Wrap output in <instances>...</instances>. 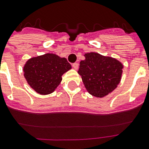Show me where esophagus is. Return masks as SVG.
Returning a JSON list of instances; mask_svg holds the SVG:
<instances>
[{
	"label": "esophagus",
	"instance_id": "34e87169",
	"mask_svg": "<svg viewBox=\"0 0 149 149\" xmlns=\"http://www.w3.org/2000/svg\"><path fill=\"white\" fill-rule=\"evenodd\" d=\"M72 67H73V68H74L75 70H77V68H78V63H73V64H72Z\"/></svg>",
	"mask_w": 149,
	"mask_h": 149
}]
</instances>
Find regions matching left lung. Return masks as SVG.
I'll list each match as a JSON object with an SVG mask.
<instances>
[{
	"mask_svg": "<svg viewBox=\"0 0 149 149\" xmlns=\"http://www.w3.org/2000/svg\"><path fill=\"white\" fill-rule=\"evenodd\" d=\"M84 56L77 72L88 93L102 98L113 92L120 83L123 65L116 59L95 52Z\"/></svg>",
	"mask_w": 149,
	"mask_h": 149,
	"instance_id": "left-lung-1",
	"label": "left lung"
}]
</instances>
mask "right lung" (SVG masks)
<instances>
[{"label":"right lung","instance_id":"obj_1","mask_svg":"<svg viewBox=\"0 0 149 149\" xmlns=\"http://www.w3.org/2000/svg\"><path fill=\"white\" fill-rule=\"evenodd\" d=\"M71 68L65 58L46 54L27 60L24 66V75L36 93L48 95L53 93L61 82L62 75Z\"/></svg>","mask_w":149,"mask_h":149}]
</instances>
